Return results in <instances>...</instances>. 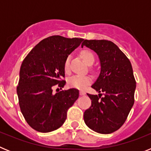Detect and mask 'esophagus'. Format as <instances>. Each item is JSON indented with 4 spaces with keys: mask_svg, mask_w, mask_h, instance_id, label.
Segmentation results:
<instances>
[{
    "mask_svg": "<svg viewBox=\"0 0 151 151\" xmlns=\"http://www.w3.org/2000/svg\"><path fill=\"white\" fill-rule=\"evenodd\" d=\"M79 94H80V95H85V91H79Z\"/></svg>",
    "mask_w": 151,
    "mask_h": 151,
    "instance_id": "esophagus-1",
    "label": "esophagus"
}]
</instances>
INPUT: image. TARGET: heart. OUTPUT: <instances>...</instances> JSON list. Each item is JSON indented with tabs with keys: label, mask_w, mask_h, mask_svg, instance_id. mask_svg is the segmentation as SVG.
<instances>
[{
	"label": "heart",
	"mask_w": 151,
	"mask_h": 151,
	"mask_svg": "<svg viewBox=\"0 0 151 151\" xmlns=\"http://www.w3.org/2000/svg\"><path fill=\"white\" fill-rule=\"evenodd\" d=\"M81 57L84 60V61L88 65L93 64V63L94 62V54L88 50L82 51ZM64 69L66 72H68L69 70V57H67V59L65 61ZM91 82V78L88 76H84V75H75V76L70 77L68 80V83L71 87L78 89H84Z\"/></svg>",
	"instance_id": "b5f03b06"
}]
</instances>
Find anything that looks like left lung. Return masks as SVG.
Returning <instances> with one entry per match:
<instances>
[{
	"label": "left lung",
	"mask_w": 151,
	"mask_h": 151,
	"mask_svg": "<svg viewBox=\"0 0 151 151\" xmlns=\"http://www.w3.org/2000/svg\"><path fill=\"white\" fill-rule=\"evenodd\" d=\"M86 46L98 55L101 72L91 87L98 95L87 94L91 106L84 113L88 128L101 134L118 130L134 104L136 82L128 57L115 44L107 40H85ZM101 92H104L101 97Z\"/></svg>",
	"instance_id": "obj_1"
}]
</instances>
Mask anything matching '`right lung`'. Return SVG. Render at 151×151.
Listing matches in <instances>:
<instances>
[{
    "instance_id": "obj_1",
    "label": "right lung",
    "mask_w": 151,
    "mask_h": 151,
    "mask_svg": "<svg viewBox=\"0 0 151 151\" xmlns=\"http://www.w3.org/2000/svg\"><path fill=\"white\" fill-rule=\"evenodd\" d=\"M83 38L53 35L41 41L22 61L17 88L19 104L27 123L40 132L59 129L67 110L78 99L76 88L53 93V87L63 88L64 63ZM58 89V88H57Z\"/></svg>"
}]
</instances>
